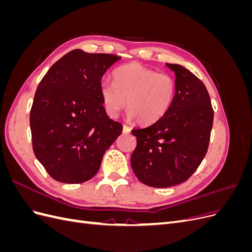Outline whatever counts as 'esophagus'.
<instances>
[{"label": "esophagus", "mask_w": 252, "mask_h": 252, "mask_svg": "<svg viewBox=\"0 0 252 252\" xmlns=\"http://www.w3.org/2000/svg\"><path fill=\"white\" fill-rule=\"evenodd\" d=\"M130 131H131V129L129 128L128 126H126V125H124V126H123V133L128 134V133H130Z\"/></svg>", "instance_id": "34e87169"}]
</instances>
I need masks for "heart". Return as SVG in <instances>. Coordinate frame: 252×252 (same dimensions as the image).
<instances>
[{
	"label": "heart",
	"instance_id": "b5f03b06",
	"mask_svg": "<svg viewBox=\"0 0 252 252\" xmlns=\"http://www.w3.org/2000/svg\"><path fill=\"white\" fill-rule=\"evenodd\" d=\"M101 96L106 112L117 118L126 106L128 116L140 124H152L169 110L175 94L171 75L157 73L139 63H129L113 72V83L103 81Z\"/></svg>",
	"mask_w": 252,
	"mask_h": 252
}]
</instances>
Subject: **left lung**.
Listing matches in <instances>:
<instances>
[{
	"label": "left lung",
	"mask_w": 252,
	"mask_h": 252,
	"mask_svg": "<svg viewBox=\"0 0 252 252\" xmlns=\"http://www.w3.org/2000/svg\"><path fill=\"white\" fill-rule=\"evenodd\" d=\"M166 66L175 74V94L163 118L132 129L136 147L131 167L143 184L166 188L187 181L208 149L213 109L201 80L178 64Z\"/></svg>",
	"instance_id": "8db88e82"
}]
</instances>
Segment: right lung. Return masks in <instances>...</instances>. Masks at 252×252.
<instances>
[{
	"mask_svg": "<svg viewBox=\"0 0 252 252\" xmlns=\"http://www.w3.org/2000/svg\"><path fill=\"white\" fill-rule=\"evenodd\" d=\"M120 57L74 49L51 66L35 91L33 152L52 179L80 184L93 179L123 126L104 108L101 80Z\"/></svg>",
	"mask_w": 252,
	"mask_h": 252,
	"instance_id": "1",
	"label": "right lung"
}]
</instances>
